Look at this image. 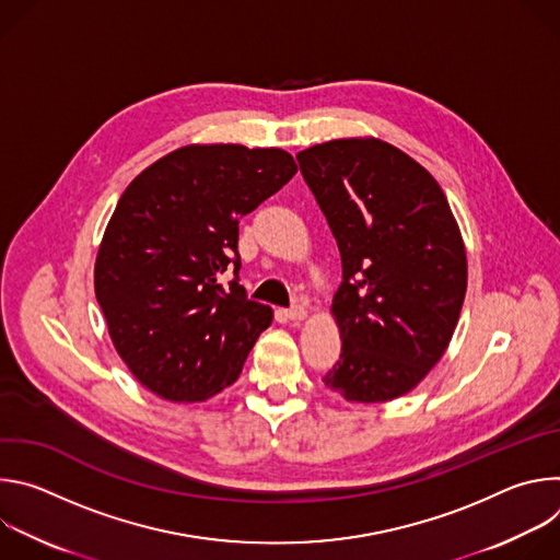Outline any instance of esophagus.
Listing matches in <instances>:
<instances>
[{"instance_id":"esophagus-1","label":"esophagus","mask_w":560,"mask_h":560,"mask_svg":"<svg viewBox=\"0 0 560 560\" xmlns=\"http://www.w3.org/2000/svg\"><path fill=\"white\" fill-rule=\"evenodd\" d=\"M285 316L290 318V322H303V318H307V310L303 305H294V307L285 310Z\"/></svg>"}]
</instances>
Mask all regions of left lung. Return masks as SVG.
<instances>
[{"mask_svg":"<svg viewBox=\"0 0 560 560\" xmlns=\"http://www.w3.org/2000/svg\"><path fill=\"white\" fill-rule=\"evenodd\" d=\"M296 159L343 266L330 307L341 359L324 383L352 404L394 401L456 330L467 290L458 223L436 179L383 139H332Z\"/></svg>","mask_w":560,"mask_h":560,"instance_id":"obj_1","label":"left lung"}]
</instances>
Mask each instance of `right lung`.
Masks as SVG:
<instances>
[{
	"label": "right lung",
	"mask_w": 560,
	"mask_h": 560,
	"mask_svg": "<svg viewBox=\"0 0 560 560\" xmlns=\"http://www.w3.org/2000/svg\"><path fill=\"white\" fill-rule=\"evenodd\" d=\"M296 173L281 148L182 145L124 190L95 259V296L132 376L173 404H203L244 370L272 307L238 285V219ZM232 269L230 291L220 285Z\"/></svg>",
	"instance_id": "obj_1"
}]
</instances>
